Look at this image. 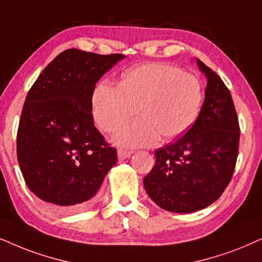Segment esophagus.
Returning <instances> with one entry per match:
<instances>
[{"label": "esophagus", "instance_id": "esophagus-1", "mask_svg": "<svg viewBox=\"0 0 262 262\" xmlns=\"http://www.w3.org/2000/svg\"><path fill=\"white\" fill-rule=\"evenodd\" d=\"M131 155H132V151L127 150V149H119V150H118L119 160H124V159L130 158Z\"/></svg>", "mask_w": 262, "mask_h": 262}]
</instances>
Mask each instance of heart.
Returning a JSON list of instances; mask_svg holds the SVG:
<instances>
[{"mask_svg":"<svg viewBox=\"0 0 262 262\" xmlns=\"http://www.w3.org/2000/svg\"><path fill=\"white\" fill-rule=\"evenodd\" d=\"M202 88L198 78L168 63L139 64L123 74L119 85L101 83L93 96L96 124L115 132L137 114L141 118L115 136L126 147L172 141L186 132L198 118Z\"/></svg>","mask_w":262,"mask_h":262,"instance_id":"heart-1","label":"heart"}]
</instances>
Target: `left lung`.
Returning <instances> with one entry per match:
<instances>
[{
	"mask_svg": "<svg viewBox=\"0 0 262 262\" xmlns=\"http://www.w3.org/2000/svg\"><path fill=\"white\" fill-rule=\"evenodd\" d=\"M207 78L201 112L184 136L158 149L144 189L162 209L191 213L215 202L232 178L238 155L239 125L229 89L198 60Z\"/></svg>",
	"mask_w": 262,
	"mask_h": 262,
	"instance_id": "obj_1",
	"label": "left lung"
}]
</instances>
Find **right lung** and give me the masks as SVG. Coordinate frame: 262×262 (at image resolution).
Masks as SVG:
<instances>
[{
    "mask_svg": "<svg viewBox=\"0 0 262 262\" xmlns=\"http://www.w3.org/2000/svg\"><path fill=\"white\" fill-rule=\"evenodd\" d=\"M124 57L64 50L27 93L16 136L18 162L29 189L55 212L89 207L117 164V150L94 125L91 100L100 78Z\"/></svg>",
    "mask_w": 262,
    "mask_h": 262,
    "instance_id": "right-lung-1",
    "label": "right lung"
}]
</instances>
